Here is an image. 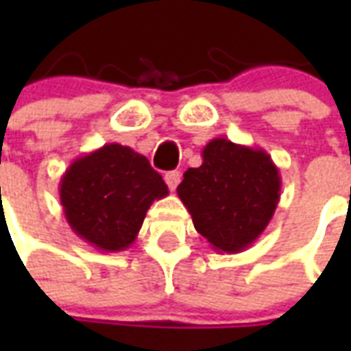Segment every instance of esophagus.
<instances>
[{
    "label": "esophagus",
    "mask_w": 351,
    "mask_h": 351,
    "mask_svg": "<svg viewBox=\"0 0 351 351\" xmlns=\"http://www.w3.org/2000/svg\"><path fill=\"white\" fill-rule=\"evenodd\" d=\"M180 171H169V173H165V184H167V187H169L171 191H175L176 186L180 184Z\"/></svg>",
    "instance_id": "obj_1"
}]
</instances>
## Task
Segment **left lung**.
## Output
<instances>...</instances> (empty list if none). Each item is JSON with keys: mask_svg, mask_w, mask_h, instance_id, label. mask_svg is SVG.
I'll return each mask as SVG.
<instances>
[{"mask_svg": "<svg viewBox=\"0 0 351 351\" xmlns=\"http://www.w3.org/2000/svg\"><path fill=\"white\" fill-rule=\"evenodd\" d=\"M195 230L219 253H240L255 242L280 200V175L264 149L213 138L202 165L176 187Z\"/></svg>", "mask_w": 351, "mask_h": 351, "instance_id": "8db88e82", "label": "left lung"}]
</instances>
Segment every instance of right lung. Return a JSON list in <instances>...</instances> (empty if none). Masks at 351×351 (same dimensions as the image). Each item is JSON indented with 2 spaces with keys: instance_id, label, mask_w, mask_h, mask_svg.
Wrapping results in <instances>:
<instances>
[{
  "instance_id": "obj_1",
  "label": "right lung",
  "mask_w": 351,
  "mask_h": 351,
  "mask_svg": "<svg viewBox=\"0 0 351 351\" xmlns=\"http://www.w3.org/2000/svg\"><path fill=\"white\" fill-rule=\"evenodd\" d=\"M167 195L149 160L120 143L76 158L60 180V202L71 230L111 253L136 240L151 204Z\"/></svg>"
}]
</instances>
